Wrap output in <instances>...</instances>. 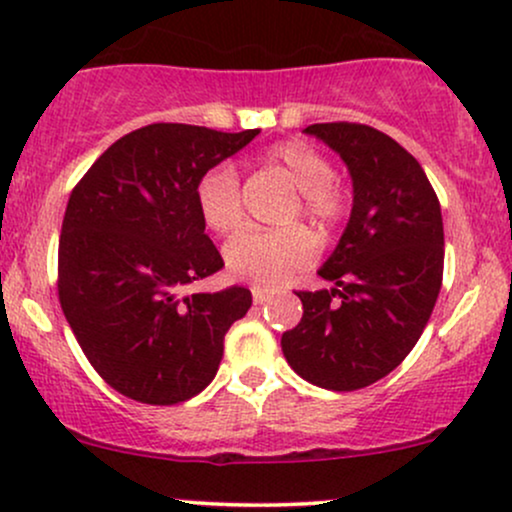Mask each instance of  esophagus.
<instances>
[{
	"label": "esophagus",
	"mask_w": 512,
	"mask_h": 512,
	"mask_svg": "<svg viewBox=\"0 0 512 512\" xmlns=\"http://www.w3.org/2000/svg\"><path fill=\"white\" fill-rule=\"evenodd\" d=\"M272 298V293L269 291H262V289H252V301H255V305H264Z\"/></svg>",
	"instance_id": "34e87169"
}]
</instances>
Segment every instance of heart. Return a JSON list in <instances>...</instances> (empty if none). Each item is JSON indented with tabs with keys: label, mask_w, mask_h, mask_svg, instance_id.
Returning a JSON list of instances; mask_svg holds the SVG:
<instances>
[{
	"label": "heart",
	"mask_w": 512,
	"mask_h": 512,
	"mask_svg": "<svg viewBox=\"0 0 512 512\" xmlns=\"http://www.w3.org/2000/svg\"><path fill=\"white\" fill-rule=\"evenodd\" d=\"M269 168L284 175L293 190H298V207L291 209L289 221L301 214L320 231H330L344 221L349 199L334 182L332 163L310 144L291 142L274 144L264 156ZM197 209L211 231L228 233L243 221L240 178L231 163L209 168L197 180ZM315 257V240L301 226L279 231H240L223 248L228 272L248 281L257 289H279L298 269L308 267Z\"/></svg>",
	"instance_id": "obj_1"
}]
</instances>
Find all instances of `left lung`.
Returning a JSON list of instances; mask_svg holds the SVG:
<instances>
[{"label": "left lung", "instance_id": "8db88e82", "mask_svg": "<svg viewBox=\"0 0 512 512\" xmlns=\"http://www.w3.org/2000/svg\"><path fill=\"white\" fill-rule=\"evenodd\" d=\"M303 132L346 163L354 207L317 272L334 289L298 291L303 317L284 332L281 351L308 383L361 390L407 358L433 313L443 281V216L424 168L392 137L356 122Z\"/></svg>", "mask_w": 512, "mask_h": 512}]
</instances>
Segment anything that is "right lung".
<instances>
[{"mask_svg": "<svg viewBox=\"0 0 512 512\" xmlns=\"http://www.w3.org/2000/svg\"><path fill=\"white\" fill-rule=\"evenodd\" d=\"M257 134L156 122L117 139L74 187L57 291L81 351L120 395L178 404L214 380L223 337L252 293L180 296L223 267L195 190L202 173Z\"/></svg>", "mask_w": 512, "mask_h": 512, "instance_id": "add662e5", "label": "right lung"}]
</instances>
